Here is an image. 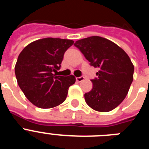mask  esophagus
I'll return each instance as SVG.
<instances>
[{
  "mask_svg": "<svg viewBox=\"0 0 149 149\" xmlns=\"http://www.w3.org/2000/svg\"><path fill=\"white\" fill-rule=\"evenodd\" d=\"M84 80V77H83V76L79 77H76V81H77V82H81V81H83Z\"/></svg>",
  "mask_w": 149,
  "mask_h": 149,
  "instance_id": "esophagus-1",
  "label": "esophagus"
}]
</instances>
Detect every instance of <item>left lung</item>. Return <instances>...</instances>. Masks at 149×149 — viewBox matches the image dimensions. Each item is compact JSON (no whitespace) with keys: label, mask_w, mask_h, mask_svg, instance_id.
<instances>
[{"label":"left lung","mask_w":149,"mask_h":149,"mask_svg":"<svg viewBox=\"0 0 149 149\" xmlns=\"http://www.w3.org/2000/svg\"><path fill=\"white\" fill-rule=\"evenodd\" d=\"M74 46L99 68L98 77L91 80L93 89L84 94L86 104L96 111H111L125 98L134 79L131 59L116 44L96 36L77 40Z\"/></svg>","instance_id":"obj_1"}]
</instances>
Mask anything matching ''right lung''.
<instances>
[{
	"label": "right lung",
	"instance_id": "right-lung-1",
	"mask_svg": "<svg viewBox=\"0 0 149 149\" xmlns=\"http://www.w3.org/2000/svg\"><path fill=\"white\" fill-rule=\"evenodd\" d=\"M71 39L45 38L30 43L18 55L15 67L18 86L26 98L39 108L58 106L65 101L74 76H56Z\"/></svg>",
	"mask_w": 149,
	"mask_h": 149
}]
</instances>
